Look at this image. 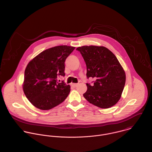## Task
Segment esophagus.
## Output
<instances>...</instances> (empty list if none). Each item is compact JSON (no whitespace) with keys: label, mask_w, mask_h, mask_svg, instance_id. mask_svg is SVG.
Returning <instances> with one entry per match:
<instances>
[{"label":"esophagus","mask_w":152,"mask_h":152,"mask_svg":"<svg viewBox=\"0 0 152 152\" xmlns=\"http://www.w3.org/2000/svg\"><path fill=\"white\" fill-rule=\"evenodd\" d=\"M71 86L75 88V87H77V86H78V84H75V83H71Z\"/></svg>","instance_id":"34e87169"}]
</instances>
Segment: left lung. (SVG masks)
<instances>
[{
    "mask_svg": "<svg viewBox=\"0 0 152 152\" xmlns=\"http://www.w3.org/2000/svg\"><path fill=\"white\" fill-rule=\"evenodd\" d=\"M76 50L86 62L87 78L95 79L92 86L87 84L84 97L101 108L115 105L121 97L126 82L125 72L116 56L103 46L84 45Z\"/></svg>",
    "mask_w": 152,
    "mask_h": 152,
    "instance_id": "8db88e82",
    "label": "left lung"
}]
</instances>
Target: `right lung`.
Wrapping results in <instances>:
<instances>
[{
    "instance_id": "obj_1",
    "label": "right lung",
    "mask_w": 152,
    "mask_h": 152,
    "mask_svg": "<svg viewBox=\"0 0 152 152\" xmlns=\"http://www.w3.org/2000/svg\"><path fill=\"white\" fill-rule=\"evenodd\" d=\"M74 47L58 45L47 49L27 65L23 89L37 108L49 110L62 103L70 92L69 85L57 81L58 75H65V61Z\"/></svg>"
}]
</instances>
